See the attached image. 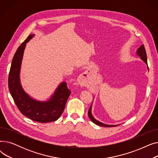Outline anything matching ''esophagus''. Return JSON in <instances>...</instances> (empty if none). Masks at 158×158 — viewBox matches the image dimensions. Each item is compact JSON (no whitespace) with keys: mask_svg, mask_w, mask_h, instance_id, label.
I'll list each match as a JSON object with an SVG mask.
<instances>
[{"mask_svg":"<svg viewBox=\"0 0 158 158\" xmlns=\"http://www.w3.org/2000/svg\"><path fill=\"white\" fill-rule=\"evenodd\" d=\"M91 74L89 70H87L84 73H82V74L81 75V76L79 79V84L82 85V86H88V85L90 84V81H91ZM89 86V85H88Z\"/></svg>","mask_w":158,"mask_h":158,"instance_id":"esophagus-1","label":"esophagus"}]
</instances>
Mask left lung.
I'll use <instances>...</instances> for the list:
<instances>
[{
  "label": "left lung",
  "mask_w": 158,
  "mask_h": 158,
  "mask_svg": "<svg viewBox=\"0 0 158 158\" xmlns=\"http://www.w3.org/2000/svg\"><path fill=\"white\" fill-rule=\"evenodd\" d=\"M136 54L141 58V60H142V61H143L145 64L147 65V54H146V51H145V47L143 45H141L137 50L136 51ZM147 69L148 70V66H147ZM92 105H91L89 109L88 110V116H89V118H90V120H92L94 123L97 124V125H98V126H102V127H114V126H119V125H108V124H106V123H102L101 122L98 121L97 120H96L94 117V116L92 115Z\"/></svg>",
  "instance_id": "8db88e82"
}]
</instances>
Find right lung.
<instances>
[{
	"mask_svg": "<svg viewBox=\"0 0 158 158\" xmlns=\"http://www.w3.org/2000/svg\"><path fill=\"white\" fill-rule=\"evenodd\" d=\"M33 36L35 35H30L16 51L8 77V86L15 103L23 115L40 123L54 122L63 113L71 92L66 82H62L47 101H40L32 98L23 90L20 79L21 64L26 44Z\"/></svg>",
	"mask_w": 158,
	"mask_h": 158,
	"instance_id": "add662e5",
	"label": "right lung"
}]
</instances>
